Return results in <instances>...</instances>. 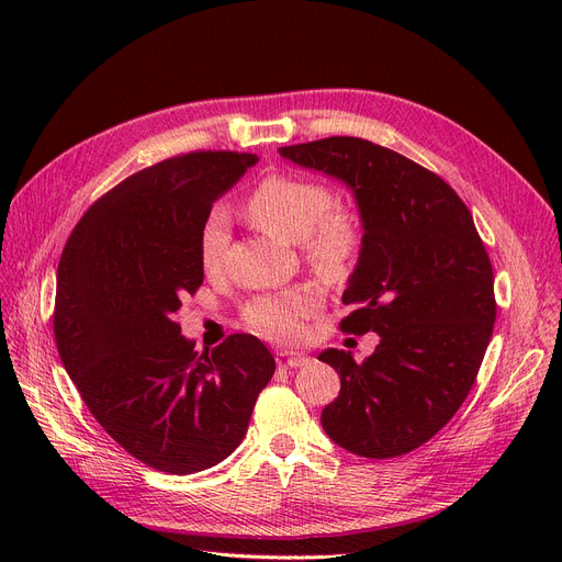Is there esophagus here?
I'll return each instance as SVG.
<instances>
[{
    "mask_svg": "<svg viewBox=\"0 0 562 562\" xmlns=\"http://www.w3.org/2000/svg\"><path fill=\"white\" fill-rule=\"evenodd\" d=\"M276 360H278V367L282 369H296L307 362V358L301 356V352H278Z\"/></svg>",
    "mask_w": 562,
    "mask_h": 562,
    "instance_id": "obj_1",
    "label": "esophagus"
}]
</instances>
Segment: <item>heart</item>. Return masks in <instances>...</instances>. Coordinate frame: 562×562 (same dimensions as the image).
<instances>
[{"instance_id": "b5f03b06", "label": "heart", "mask_w": 562, "mask_h": 562, "mask_svg": "<svg viewBox=\"0 0 562 562\" xmlns=\"http://www.w3.org/2000/svg\"><path fill=\"white\" fill-rule=\"evenodd\" d=\"M246 216L278 239L303 244L312 269L326 278H344L362 248L360 216L335 204V193L321 182L293 175H269L248 193ZM229 244L223 210L204 218L198 234V259L204 273H218ZM323 305L321 291L301 284L280 293H263L246 307V323L263 339L291 344L303 335V321Z\"/></svg>"}]
</instances>
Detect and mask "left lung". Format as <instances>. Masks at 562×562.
<instances>
[{
    "mask_svg": "<svg viewBox=\"0 0 562 562\" xmlns=\"http://www.w3.org/2000/svg\"><path fill=\"white\" fill-rule=\"evenodd\" d=\"M293 164L337 177L364 227L339 328L378 333L364 362L328 348L341 378L321 424L341 449L396 458L445 428L471 392L494 330V273L474 218L439 175L356 136L280 147Z\"/></svg>",
    "mask_w": 562,
    "mask_h": 562,
    "instance_id": "1",
    "label": "left lung"
}]
</instances>
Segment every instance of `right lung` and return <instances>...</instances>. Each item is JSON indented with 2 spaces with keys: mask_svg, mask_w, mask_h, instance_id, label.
<instances>
[{
  "mask_svg": "<svg viewBox=\"0 0 562 562\" xmlns=\"http://www.w3.org/2000/svg\"><path fill=\"white\" fill-rule=\"evenodd\" d=\"M257 155L198 150L143 168L91 204L56 271L58 356L98 424L143 464L187 476L246 437L276 360L229 335L198 356L177 312L200 289L198 234Z\"/></svg>",
  "mask_w": 562,
  "mask_h": 562,
  "instance_id": "obj_1",
  "label": "right lung"
}]
</instances>
